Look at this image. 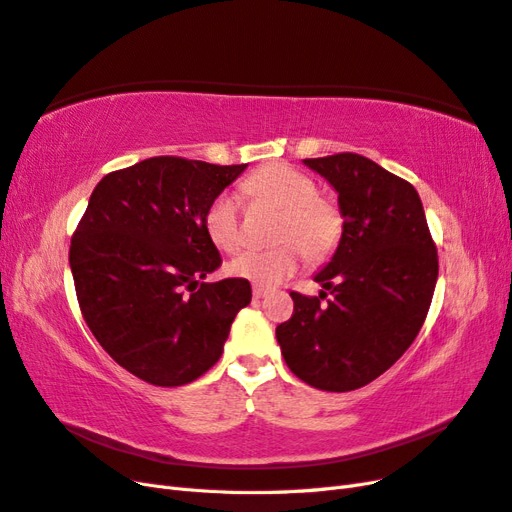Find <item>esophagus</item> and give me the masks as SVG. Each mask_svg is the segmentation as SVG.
I'll return each instance as SVG.
<instances>
[{"mask_svg": "<svg viewBox=\"0 0 512 512\" xmlns=\"http://www.w3.org/2000/svg\"><path fill=\"white\" fill-rule=\"evenodd\" d=\"M252 294H254V299H262V297H267V294H269V288H265V286H254V288H252Z\"/></svg>", "mask_w": 512, "mask_h": 512, "instance_id": "1", "label": "esophagus"}]
</instances>
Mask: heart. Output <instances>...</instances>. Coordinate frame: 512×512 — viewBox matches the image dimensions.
Here are the masks:
<instances>
[{
    "label": "heart",
    "mask_w": 512,
    "mask_h": 512,
    "mask_svg": "<svg viewBox=\"0 0 512 512\" xmlns=\"http://www.w3.org/2000/svg\"><path fill=\"white\" fill-rule=\"evenodd\" d=\"M243 194L258 205L282 211L275 228L280 245L247 250L228 262V273L256 286H275L299 267L301 250L309 260L329 256L339 243L344 220L339 209L318 196L312 177L288 164H267L241 183ZM205 228L222 252H237L245 241L243 211L237 194L224 192L213 200Z\"/></svg>",
    "instance_id": "1"
}]
</instances>
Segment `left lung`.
<instances>
[{
	"label": "left lung",
	"instance_id": "1",
	"mask_svg": "<svg viewBox=\"0 0 512 512\" xmlns=\"http://www.w3.org/2000/svg\"><path fill=\"white\" fill-rule=\"evenodd\" d=\"M327 179L344 215L320 297L290 292L294 312L275 329L290 371L320 391L346 393L382 376L427 318L438 250L414 185L359 153L303 160ZM334 299L324 306L326 290Z\"/></svg>",
	"mask_w": 512,
	"mask_h": 512
}]
</instances>
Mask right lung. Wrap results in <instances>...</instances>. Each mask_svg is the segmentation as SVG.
<instances>
[{
  "mask_svg": "<svg viewBox=\"0 0 512 512\" xmlns=\"http://www.w3.org/2000/svg\"><path fill=\"white\" fill-rule=\"evenodd\" d=\"M247 164L158 156L108 173L70 243L76 299L111 359L153 386L190 384L220 361L230 324L252 301L222 265L205 215Z\"/></svg>",
  "mask_w": 512,
  "mask_h": 512,
  "instance_id": "add662e5",
  "label": "right lung"
}]
</instances>
